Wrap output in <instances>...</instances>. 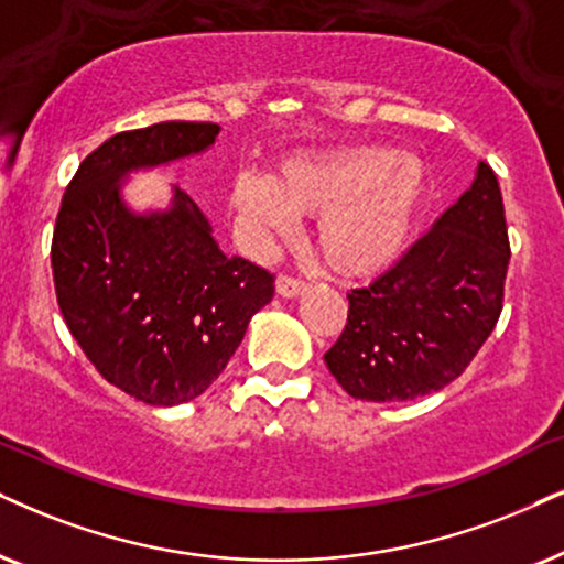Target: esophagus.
Here are the masks:
<instances>
[{
    "instance_id": "1",
    "label": "esophagus",
    "mask_w": 564,
    "mask_h": 564,
    "mask_svg": "<svg viewBox=\"0 0 564 564\" xmlns=\"http://www.w3.org/2000/svg\"><path fill=\"white\" fill-rule=\"evenodd\" d=\"M310 289V283L304 281V278H296V275H289V273H281L275 281V291L281 296H299L302 291Z\"/></svg>"
}]
</instances>
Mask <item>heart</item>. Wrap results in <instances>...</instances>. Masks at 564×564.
<instances>
[{
    "label": "heart",
    "mask_w": 564,
    "mask_h": 564,
    "mask_svg": "<svg viewBox=\"0 0 564 564\" xmlns=\"http://www.w3.org/2000/svg\"><path fill=\"white\" fill-rule=\"evenodd\" d=\"M430 174L422 159L365 145L299 155L273 180L241 176L237 205L262 239L289 237L299 216H317L315 245L340 275H372L403 252Z\"/></svg>",
    "instance_id": "obj_1"
}]
</instances>
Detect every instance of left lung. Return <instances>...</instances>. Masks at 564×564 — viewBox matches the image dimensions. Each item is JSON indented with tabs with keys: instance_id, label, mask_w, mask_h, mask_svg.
<instances>
[{
	"instance_id": "8db88e82",
	"label": "left lung",
	"mask_w": 564,
	"mask_h": 564,
	"mask_svg": "<svg viewBox=\"0 0 564 564\" xmlns=\"http://www.w3.org/2000/svg\"><path fill=\"white\" fill-rule=\"evenodd\" d=\"M510 262L497 174H479L453 208L365 289L348 294V319L325 365L348 395L413 401L466 372L495 330Z\"/></svg>"
}]
</instances>
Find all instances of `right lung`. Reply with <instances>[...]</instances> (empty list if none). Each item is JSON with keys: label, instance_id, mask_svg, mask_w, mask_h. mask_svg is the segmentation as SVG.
I'll return each mask as SVG.
<instances>
[{"label": "right lung", "instance_id": "obj_1", "mask_svg": "<svg viewBox=\"0 0 564 564\" xmlns=\"http://www.w3.org/2000/svg\"><path fill=\"white\" fill-rule=\"evenodd\" d=\"M216 134L213 122L117 132L85 155L56 213L52 270L64 323L104 380L142 403L205 393L275 291L270 270L220 252L182 192L169 213L148 218L119 199L127 169L199 153Z\"/></svg>", "mask_w": 564, "mask_h": 564}]
</instances>
